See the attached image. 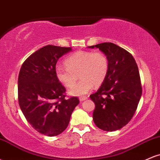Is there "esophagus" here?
Segmentation results:
<instances>
[{"instance_id": "obj_1", "label": "esophagus", "mask_w": 160, "mask_h": 160, "mask_svg": "<svg viewBox=\"0 0 160 160\" xmlns=\"http://www.w3.org/2000/svg\"><path fill=\"white\" fill-rule=\"evenodd\" d=\"M87 98H88L87 96H81V97H80V98H79L80 102H82V101L86 100V99H87Z\"/></svg>"}]
</instances>
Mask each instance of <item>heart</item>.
<instances>
[{
	"instance_id": "b5f03b06",
	"label": "heart",
	"mask_w": 160,
	"mask_h": 160,
	"mask_svg": "<svg viewBox=\"0 0 160 160\" xmlns=\"http://www.w3.org/2000/svg\"><path fill=\"white\" fill-rule=\"evenodd\" d=\"M66 67L56 68L57 79L68 88L74 85L79 77L81 80L70 90L73 95H83L95 86L104 82L109 71L107 56L101 51H78L65 59Z\"/></svg>"
}]
</instances>
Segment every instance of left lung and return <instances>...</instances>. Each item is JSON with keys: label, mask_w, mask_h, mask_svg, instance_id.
Segmentation results:
<instances>
[{"label": "left lung", "mask_w": 160, "mask_h": 160, "mask_svg": "<svg viewBox=\"0 0 160 160\" xmlns=\"http://www.w3.org/2000/svg\"><path fill=\"white\" fill-rule=\"evenodd\" d=\"M98 48L109 61V71L96 92L90 95L95 104L93 121L104 131L120 129L132 120L142 94L138 68L126 49L113 43H102Z\"/></svg>", "instance_id": "8db88e82"}]
</instances>
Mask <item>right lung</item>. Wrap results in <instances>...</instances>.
Segmentation results:
<instances>
[{
  "instance_id": "1",
  "label": "right lung",
  "mask_w": 160,
  "mask_h": 160,
  "mask_svg": "<svg viewBox=\"0 0 160 160\" xmlns=\"http://www.w3.org/2000/svg\"><path fill=\"white\" fill-rule=\"evenodd\" d=\"M71 50L53 45L42 47L23 62L18 78V100L25 119L49 137L65 131L80 102L78 97H66L65 88L56 76L57 61Z\"/></svg>"
}]
</instances>
